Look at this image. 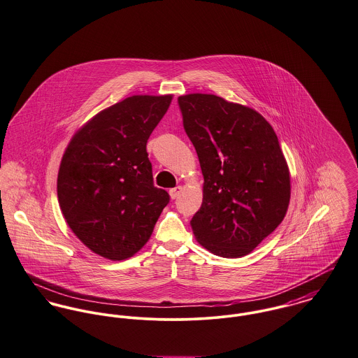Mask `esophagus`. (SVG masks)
Wrapping results in <instances>:
<instances>
[{
	"mask_svg": "<svg viewBox=\"0 0 358 358\" xmlns=\"http://www.w3.org/2000/svg\"><path fill=\"white\" fill-rule=\"evenodd\" d=\"M180 190H182V187H180V186H178V187H175V189H171V190H169V195H171V198H172V199H175V198L179 195V193H180Z\"/></svg>",
	"mask_w": 358,
	"mask_h": 358,
	"instance_id": "esophagus-1",
	"label": "esophagus"
}]
</instances>
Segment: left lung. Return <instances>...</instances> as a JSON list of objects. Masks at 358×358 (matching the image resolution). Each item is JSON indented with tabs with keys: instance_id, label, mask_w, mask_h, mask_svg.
I'll use <instances>...</instances> for the list:
<instances>
[{
	"instance_id": "obj_1",
	"label": "left lung",
	"mask_w": 358,
	"mask_h": 358,
	"mask_svg": "<svg viewBox=\"0 0 358 358\" xmlns=\"http://www.w3.org/2000/svg\"><path fill=\"white\" fill-rule=\"evenodd\" d=\"M183 127L203 175V199L190 222L209 252L238 259L286 216L290 173L278 136L255 109L213 94L178 98Z\"/></svg>"
}]
</instances>
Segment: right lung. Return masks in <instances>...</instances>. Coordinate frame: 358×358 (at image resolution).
<instances>
[{
  "label": "right lung",
  "instance_id": "right-lung-1",
  "mask_svg": "<svg viewBox=\"0 0 358 358\" xmlns=\"http://www.w3.org/2000/svg\"><path fill=\"white\" fill-rule=\"evenodd\" d=\"M172 96H132L96 115L71 139L57 196L73 234L109 260L149 241L169 194L155 187L146 143Z\"/></svg>",
  "mask_w": 358,
  "mask_h": 358
}]
</instances>
